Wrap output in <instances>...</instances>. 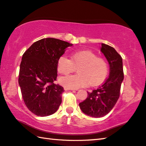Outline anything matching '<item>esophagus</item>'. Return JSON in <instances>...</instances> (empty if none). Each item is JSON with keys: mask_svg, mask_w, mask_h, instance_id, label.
I'll list each match as a JSON object with an SVG mask.
<instances>
[{"mask_svg": "<svg viewBox=\"0 0 146 146\" xmlns=\"http://www.w3.org/2000/svg\"><path fill=\"white\" fill-rule=\"evenodd\" d=\"M64 88L65 90H75V89H73V88H68V87H64Z\"/></svg>", "mask_w": 146, "mask_h": 146, "instance_id": "esophagus-1", "label": "esophagus"}]
</instances>
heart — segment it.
I'll list each match as a JSON object with an SVG mask.
<instances>
[{
    "instance_id": "b5f03b06",
    "label": "heart",
    "mask_w": 146,
    "mask_h": 146,
    "mask_svg": "<svg viewBox=\"0 0 146 146\" xmlns=\"http://www.w3.org/2000/svg\"><path fill=\"white\" fill-rule=\"evenodd\" d=\"M76 68H78V74L61 77L59 80L60 84L71 88L87 86L89 83L94 86L104 81L109 71L107 61L90 50L74 52L71 59L65 55L59 58L57 63L59 73L66 75Z\"/></svg>"
}]
</instances>
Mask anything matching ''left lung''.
I'll list each match as a JSON object with an SVG mask.
<instances>
[{
    "instance_id": "1",
    "label": "left lung",
    "mask_w": 146,
    "mask_h": 146,
    "mask_svg": "<svg viewBox=\"0 0 146 146\" xmlns=\"http://www.w3.org/2000/svg\"><path fill=\"white\" fill-rule=\"evenodd\" d=\"M101 50L110 64V76L101 86L91 92H87V99L79 104L85 115L94 118L106 115L115 106L124 78L121 56L113 47L104 44H101Z\"/></svg>"
}]
</instances>
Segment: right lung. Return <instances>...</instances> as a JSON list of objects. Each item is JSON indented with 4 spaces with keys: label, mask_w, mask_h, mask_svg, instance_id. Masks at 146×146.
I'll list each match as a JSON object with an SVG mask.
<instances>
[{
    "label": "right lung",
    "mask_w": 146,
    "mask_h": 146,
    "mask_svg": "<svg viewBox=\"0 0 146 146\" xmlns=\"http://www.w3.org/2000/svg\"><path fill=\"white\" fill-rule=\"evenodd\" d=\"M72 44L54 38L35 42L25 51L20 64L18 82L26 106L39 116L52 115L62 102L64 88L54 84L58 60Z\"/></svg>",
    "instance_id": "1"
}]
</instances>
